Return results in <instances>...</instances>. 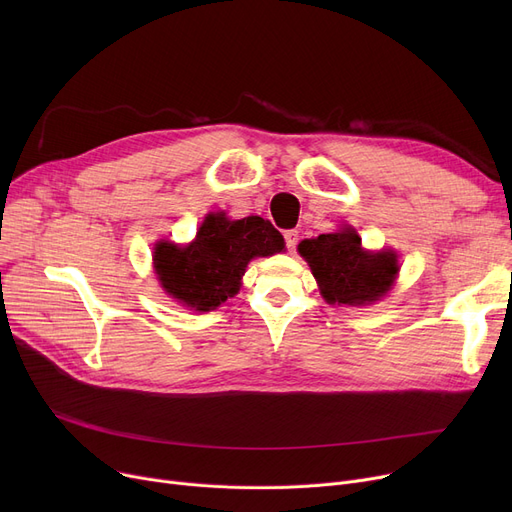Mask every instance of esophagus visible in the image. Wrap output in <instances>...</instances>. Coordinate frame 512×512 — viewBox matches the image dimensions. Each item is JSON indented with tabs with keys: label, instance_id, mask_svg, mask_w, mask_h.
<instances>
[{
	"label": "esophagus",
	"instance_id": "esophagus-1",
	"mask_svg": "<svg viewBox=\"0 0 512 512\" xmlns=\"http://www.w3.org/2000/svg\"><path fill=\"white\" fill-rule=\"evenodd\" d=\"M284 240H286V249L292 253L294 249H297L299 232H297V230H286V232H284Z\"/></svg>",
	"mask_w": 512,
	"mask_h": 512
}]
</instances>
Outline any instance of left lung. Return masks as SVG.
<instances>
[{
  "label": "left lung",
  "instance_id": "obj_1",
  "mask_svg": "<svg viewBox=\"0 0 512 512\" xmlns=\"http://www.w3.org/2000/svg\"><path fill=\"white\" fill-rule=\"evenodd\" d=\"M301 257L309 263L321 297L330 305L361 307L386 297L400 270L394 251H365L355 228L301 240Z\"/></svg>",
  "mask_w": 512,
  "mask_h": 512
}]
</instances>
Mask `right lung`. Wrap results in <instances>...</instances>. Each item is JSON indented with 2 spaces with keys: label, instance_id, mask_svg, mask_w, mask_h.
<instances>
[{
  "label": "right lung",
  "instance_id": "1",
  "mask_svg": "<svg viewBox=\"0 0 512 512\" xmlns=\"http://www.w3.org/2000/svg\"><path fill=\"white\" fill-rule=\"evenodd\" d=\"M284 249L282 234L259 215L230 220L209 213L188 245L159 240L153 249L157 280L172 299L193 311H213L238 292L251 259Z\"/></svg>",
  "mask_w": 512,
  "mask_h": 512
}]
</instances>
